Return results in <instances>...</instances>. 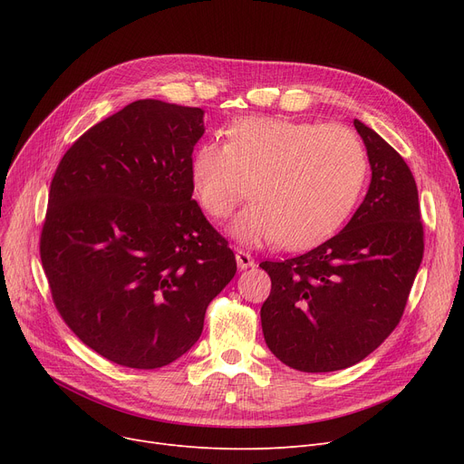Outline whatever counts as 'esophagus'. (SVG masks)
Instances as JSON below:
<instances>
[{
	"label": "esophagus",
	"instance_id": "obj_1",
	"mask_svg": "<svg viewBox=\"0 0 464 464\" xmlns=\"http://www.w3.org/2000/svg\"><path fill=\"white\" fill-rule=\"evenodd\" d=\"M235 257H237V265H238V269H250V266H254V257L248 254V252H245V250H237V254H235Z\"/></svg>",
	"mask_w": 464,
	"mask_h": 464
}]
</instances>
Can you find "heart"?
Here are the masks:
<instances>
[{
	"label": "heart",
	"instance_id": "b5f03b06",
	"mask_svg": "<svg viewBox=\"0 0 464 464\" xmlns=\"http://www.w3.org/2000/svg\"><path fill=\"white\" fill-rule=\"evenodd\" d=\"M367 170L364 146L348 128L250 116L227 130V144L198 146L189 182L203 210L216 219L227 218L250 189L254 203L231 226L238 240L306 248L344 224Z\"/></svg>",
	"mask_w": 464,
	"mask_h": 464
}]
</instances>
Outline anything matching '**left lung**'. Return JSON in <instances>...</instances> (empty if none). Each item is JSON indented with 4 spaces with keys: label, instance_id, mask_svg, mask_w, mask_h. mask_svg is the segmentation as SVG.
<instances>
[{
    "label": "left lung",
    "instance_id": "8db88e82",
    "mask_svg": "<svg viewBox=\"0 0 464 464\" xmlns=\"http://www.w3.org/2000/svg\"><path fill=\"white\" fill-rule=\"evenodd\" d=\"M372 169L348 226L306 254L263 261L271 295L261 306L269 350L301 372L343 371L399 325L423 259L418 186L402 156L359 120Z\"/></svg>",
    "mask_w": 464,
    "mask_h": 464
}]
</instances>
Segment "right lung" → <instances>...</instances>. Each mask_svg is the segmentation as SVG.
Listing matches in <instances>:
<instances>
[{"label": "right lung", "instance_id": "add662e5", "mask_svg": "<svg viewBox=\"0 0 464 464\" xmlns=\"http://www.w3.org/2000/svg\"><path fill=\"white\" fill-rule=\"evenodd\" d=\"M203 111L139 100L63 154L39 254L56 310L82 343L128 369H160L203 333L237 273L227 240L191 199Z\"/></svg>", "mask_w": 464, "mask_h": 464}]
</instances>
